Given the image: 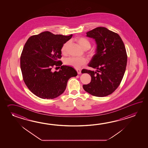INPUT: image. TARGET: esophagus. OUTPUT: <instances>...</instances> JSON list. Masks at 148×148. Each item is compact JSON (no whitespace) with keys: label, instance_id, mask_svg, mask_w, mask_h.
I'll list each match as a JSON object with an SVG mask.
<instances>
[{"label":"esophagus","instance_id":"1","mask_svg":"<svg viewBox=\"0 0 148 148\" xmlns=\"http://www.w3.org/2000/svg\"><path fill=\"white\" fill-rule=\"evenodd\" d=\"M76 71H77V72L78 74H79V75L81 73V70L78 69L76 70Z\"/></svg>","mask_w":148,"mask_h":148}]
</instances>
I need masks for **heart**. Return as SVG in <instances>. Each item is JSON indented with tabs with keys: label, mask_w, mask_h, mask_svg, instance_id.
I'll return each mask as SVG.
<instances>
[{
	"label": "heart",
	"mask_w": 148,
	"mask_h": 148,
	"mask_svg": "<svg viewBox=\"0 0 148 148\" xmlns=\"http://www.w3.org/2000/svg\"><path fill=\"white\" fill-rule=\"evenodd\" d=\"M75 41L82 47L84 50H87L90 49L91 47V44L90 41L87 38L84 37H78L75 38ZM69 42H66L63 44L61 47V52L63 54H66V49ZM88 56L90 57L94 56L95 54L94 50H90L87 52ZM87 62V60L85 58H75L70 57L65 60L64 63L68 66H72L75 69L80 68L81 66L85 65Z\"/></svg>",
	"instance_id": "obj_1"
}]
</instances>
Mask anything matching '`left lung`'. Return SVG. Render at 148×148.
Returning <instances> with one entry per match:
<instances>
[{"instance_id":"left-lung-1","label":"left lung","mask_w":148,"mask_h":148,"mask_svg":"<svg viewBox=\"0 0 148 148\" xmlns=\"http://www.w3.org/2000/svg\"><path fill=\"white\" fill-rule=\"evenodd\" d=\"M86 34L97 44L96 53L88 64L97 70H82V73L91 76V82L83 85V88L93 96L105 97L112 94L123 79L127 60L125 47L119 35L104 27H96Z\"/></svg>"}]
</instances>
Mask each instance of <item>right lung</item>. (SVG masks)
Masks as SVG:
<instances>
[{
	"instance_id": "right-lung-1",
	"label": "right lung",
	"mask_w": 148,
	"mask_h": 148,
	"mask_svg": "<svg viewBox=\"0 0 148 148\" xmlns=\"http://www.w3.org/2000/svg\"><path fill=\"white\" fill-rule=\"evenodd\" d=\"M45 31L31 36L23 47L20 59L25 85L32 93L43 99H53L62 94L68 80L77 73L73 68L61 66V47L72 38ZM61 66L59 72L51 71ZM57 68V67H56Z\"/></svg>"
}]
</instances>
